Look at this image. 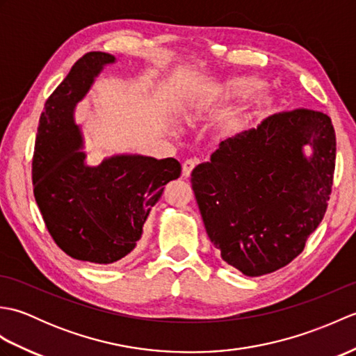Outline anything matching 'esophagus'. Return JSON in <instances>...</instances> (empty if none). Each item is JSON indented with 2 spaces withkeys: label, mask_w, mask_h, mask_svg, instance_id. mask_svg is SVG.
<instances>
[{
  "label": "esophagus",
  "mask_w": 356,
  "mask_h": 356,
  "mask_svg": "<svg viewBox=\"0 0 356 356\" xmlns=\"http://www.w3.org/2000/svg\"><path fill=\"white\" fill-rule=\"evenodd\" d=\"M195 165H197V161H195V159H186V161L182 163V171H184L185 177L191 176V172L195 168Z\"/></svg>",
  "instance_id": "esophagus-1"
}]
</instances>
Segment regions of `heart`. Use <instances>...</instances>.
Instances as JSON below:
<instances>
[{
    "label": "heart",
    "mask_w": 356,
    "mask_h": 356,
    "mask_svg": "<svg viewBox=\"0 0 356 356\" xmlns=\"http://www.w3.org/2000/svg\"><path fill=\"white\" fill-rule=\"evenodd\" d=\"M263 87L261 82L255 78H248V76H240V78H234L226 81L222 86V93L228 97H232V99H248V97L254 96L259 90ZM205 99H194L190 104V113H194L200 110L202 107H205ZM260 108H264L266 105H269L268 99H261L260 101Z\"/></svg>",
    "instance_id": "1"
}]
</instances>
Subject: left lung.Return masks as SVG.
Returning <instances> with one entry per match:
<instances>
[{
	"label": "left lung",
	"instance_id": "1",
	"mask_svg": "<svg viewBox=\"0 0 356 356\" xmlns=\"http://www.w3.org/2000/svg\"><path fill=\"white\" fill-rule=\"evenodd\" d=\"M306 143L311 159L302 156ZM335 157L330 118L307 108L277 113L218 143L193 170L191 186L222 259L257 277L303 252L327 209Z\"/></svg>",
	"mask_w": 356,
	"mask_h": 356
}]
</instances>
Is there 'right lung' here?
<instances>
[{
    "label": "right lung",
    "mask_w": 356,
    "mask_h": 356,
    "mask_svg": "<svg viewBox=\"0 0 356 356\" xmlns=\"http://www.w3.org/2000/svg\"><path fill=\"white\" fill-rule=\"evenodd\" d=\"M115 58L88 51L49 99L38 125L32 161L33 195L53 241L72 259L111 264L136 248L165 185L177 179L176 159L116 156L87 166L73 108L104 64Z\"/></svg>",
    "instance_id": "1"
}]
</instances>
